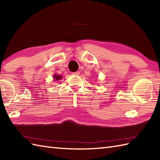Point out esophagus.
Returning <instances> with one entry per match:
<instances>
[{
    "mask_svg": "<svg viewBox=\"0 0 160 160\" xmlns=\"http://www.w3.org/2000/svg\"><path fill=\"white\" fill-rule=\"evenodd\" d=\"M72 74L73 75H76V76H78V75L80 74V71H76V72H73Z\"/></svg>",
    "mask_w": 160,
    "mask_h": 160,
    "instance_id": "obj_1",
    "label": "esophagus"
}]
</instances>
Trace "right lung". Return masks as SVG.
<instances>
[{"label":"right lung","instance_id":"add662e5","mask_svg":"<svg viewBox=\"0 0 160 160\" xmlns=\"http://www.w3.org/2000/svg\"><path fill=\"white\" fill-rule=\"evenodd\" d=\"M53 78L55 79L56 80H61L62 79V76H60V75H57V74H55L53 76Z\"/></svg>","mask_w":160,"mask_h":160}]
</instances>
